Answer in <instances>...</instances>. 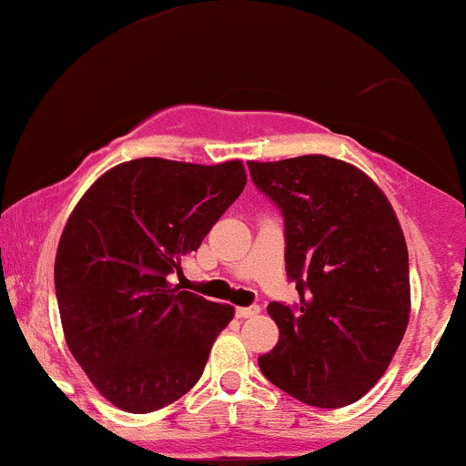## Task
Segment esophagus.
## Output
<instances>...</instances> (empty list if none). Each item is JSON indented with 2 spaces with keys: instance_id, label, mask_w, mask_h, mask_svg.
<instances>
[{
  "instance_id": "obj_1",
  "label": "esophagus",
  "mask_w": 466,
  "mask_h": 466,
  "mask_svg": "<svg viewBox=\"0 0 466 466\" xmlns=\"http://www.w3.org/2000/svg\"><path fill=\"white\" fill-rule=\"evenodd\" d=\"M258 313H260L258 304H249V307H238L237 309V318H240V319L254 318V315H258Z\"/></svg>"
}]
</instances>
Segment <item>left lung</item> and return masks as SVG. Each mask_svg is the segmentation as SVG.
Wrapping results in <instances>:
<instances>
[{
  "instance_id": "obj_1",
  "label": "left lung",
  "mask_w": 466,
  "mask_h": 466,
  "mask_svg": "<svg viewBox=\"0 0 466 466\" xmlns=\"http://www.w3.org/2000/svg\"><path fill=\"white\" fill-rule=\"evenodd\" d=\"M285 218L287 278L300 304L267 307L280 329L258 357L274 386L313 408L355 403L386 372L410 319L403 229L377 184L326 155L248 162Z\"/></svg>"
}]
</instances>
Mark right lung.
<instances>
[{
	"label": "right lung",
	"instance_id": "1",
	"mask_svg": "<svg viewBox=\"0 0 466 466\" xmlns=\"http://www.w3.org/2000/svg\"><path fill=\"white\" fill-rule=\"evenodd\" d=\"M248 177L243 164L142 157L105 173L58 240L55 287L74 360L116 408L148 414L199 381L234 309L168 285Z\"/></svg>",
	"mask_w": 466,
	"mask_h": 466
}]
</instances>
